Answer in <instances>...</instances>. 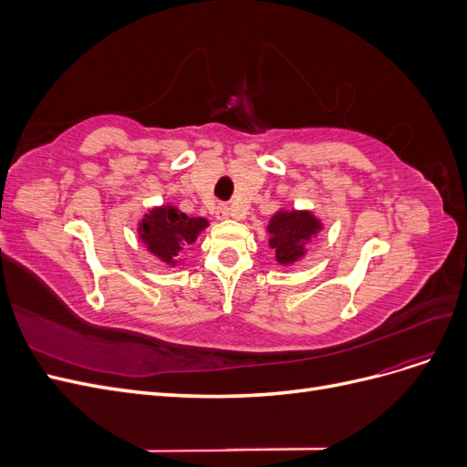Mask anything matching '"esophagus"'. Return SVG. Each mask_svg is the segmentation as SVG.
<instances>
[{
    "mask_svg": "<svg viewBox=\"0 0 467 467\" xmlns=\"http://www.w3.org/2000/svg\"><path fill=\"white\" fill-rule=\"evenodd\" d=\"M216 218L218 220H228L230 218V206L228 204H220L216 208Z\"/></svg>",
    "mask_w": 467,
    "mask_h": 467,
    "instance_id": "34e87169",
    "label": "esophagus"
}]
</instances>
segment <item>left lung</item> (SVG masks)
<instances>
[{
  "label": "left lung",
  "mask_w": 467,
  "mask_h": 467,
  "mask_svg": "<svg viewBox=\"0 0 467 467\" xmlns=\"http://www.w3.org/2000/svg\"><path fill=\"white\" fill-rule=\"evenodd\" d=\"M323 230V222L312 210L280 208L266 223L268 247L282 266H292L307 255V245Z\"/></svg>",
  "instance_id": "obj_1"
}]
</instances>
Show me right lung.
<instances>
[{"label":"right lung","instance_id":"add662e5","mask_svg":"<svg viewBox=\"0 0 467 467\" xmlns=\"http://www.w3.org/2000/svg\"><path fill=\"white\" fill-rule=\"evenodd\" d=\"M206 218H192L181 212L175 204L165 202L150 208L138 220V237L148 253L167 266H179L182 261L181 251L192 245L199 235L208 228Z\"/></svg>","mask_w":467,"mask_h":467}]
</instances>
